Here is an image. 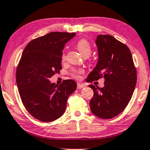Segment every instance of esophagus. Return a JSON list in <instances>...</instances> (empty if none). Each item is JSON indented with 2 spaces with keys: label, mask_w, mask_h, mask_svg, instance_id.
I'll list each match as a JSON object with an SVG mask.
<instances>
[{
  "label": "esophagus",
  "mask_w": 150,
  "mask_h": 150,
  "mask_svg": "<svg viewBox=\"0 0 150 150\" xmlns=\"http://www.w3.org/2000/svg\"><path fill=\"white\" fill-rule=\"evenodd\" d=\"M84 87H86V86L84 85V84L80 83H77V88H78V89L83 88H84Z\"/></svg>",
  "instance_id": "esophagus-1"
}]
</instances>
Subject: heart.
<instances>
[{
	"mask_svg": "<svg viewBox=\"0 0 150 150\" xmlns=\"http://www.w3.org/2000/svg\"><path fill=\"white\" fill-rule=\"evenodd\" d=\"M76 47L80 53L82 54L83 56L86 55V54H88L90 55L91 52V45L88 41L86 39L79 40L76 43ZM62 59L64 60L65 59V54H63L62 56ZM83 72V70L82 69H73L71 72V76L73 78L79 79V74H82Z\"/></svg>",
	"mask_w": 150,
	"mask_h": 150,
	"instance_id": "obj_1",
	"label": "heart"
}]
</instances>
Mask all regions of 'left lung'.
Instances as JSON below:
<instances>
[{
  "mask_svg": "<svg viewBox=\"0 0 150 150\" xmlns=\"http://www.w3.org/2000/svg\"><path fill=\"white\" fill-rule=\"evenodd\" d=\"M98 61L87 82L105 79L103 88L90 84L94 95L91 112L101 119H112L124 111L131 100L137 74L129 48L110 35H98L96 40Z\"/></svg>",
  "mask_w": 150,
  "mask_h": 150,
  "instance_id": "1",
  "label": "left lung"
}]
</instances>
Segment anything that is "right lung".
<instances>
[{"mask_svg":"<svg viewBox=\"0 0 150 150\" xmlns=\"http://www.w3.org/2000/svg\"><path fill=\"white\" fill-rule=\"evenodd\" d=\"M75 33L50 32L27 44L16 72L19 96L28 112L35 119L50 122L62 117L68 98L76 89V83L68 79L60 85L49 79L62 69L64 45Z\"/></svg>","mask_w":150,"mask_h":150,"instance_id":"1","label":"right lung"}]
</instances>
